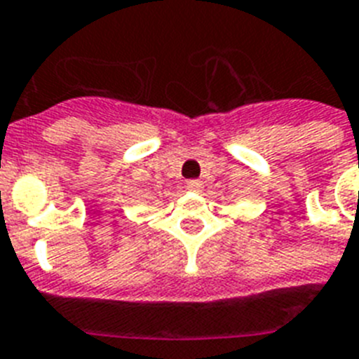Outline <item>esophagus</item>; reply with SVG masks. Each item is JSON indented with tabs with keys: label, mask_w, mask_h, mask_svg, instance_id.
I'll list each match as a JSON object with an SVG mask.
<instances>
[{
	"label": "esophagus",
	"mask_w": 359,
	"mask_h": 359,
	"mask_svg": "<svg viewBox=\"0 0 359 359\" xmlns=\"http://www.w3.org/2000/svg\"><path fill=\"white\" fill-rule=\"evenodd\" d=\"M186 188H188L189 191L198 194V191H203L204 184H203V180H188V182H186Z\"/></svg>",
	"instance_id": "esophagus-1"
}]
</instances>
